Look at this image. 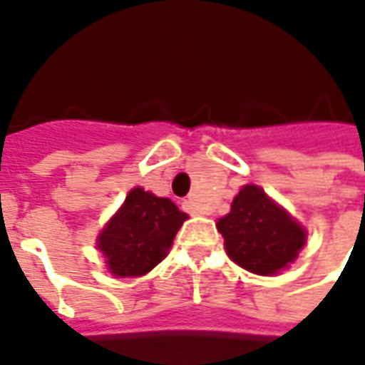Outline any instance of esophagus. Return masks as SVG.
<instances>
[{
    "label": "esophagus",
    "instance_id": "obj_1",
    "mask_svg": "<svg viewBox=\"0 0 365 365\" xmlns=\"http://www.w3.org/2000/svg\"><path fill=\"white\" fill-rule=\"evenodd\" d=\"M183 211L190 215H197V207H195V203L191 199H187V201H183Z\"/></svg>",
    "mask_w": 365,
    "mask_h": 365
}]
</instances>
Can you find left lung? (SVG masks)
Wrapping results in <instances>:
<instances>
[{"label":"left lung","instance_id":"8db88e82","mask_svg":"<svg viewBox=\"0 0 365 365\" xmlns=\"http://www.w3.org/2000/svg\"><path fill=\"white\" fill-rule=\"evenodd\" d=\"M217 227L232 262L252 274H277L305 245V230L258 185H245Z\"/></svg>","mask_w":365,"mask_h":365}]
</instances>
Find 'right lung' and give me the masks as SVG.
Returning a JSON list of instances; mask_svg holds the SVG:
<instances>
[{"label":"right lung","mask_w":365,"mask_h":365,"mask_svg":"<svg viewBox=\"0 0 365 365\" xmlns=\"http://www.w3.org/2000/svg\"><path fill=\"white\" fill-rule=\"evenodd\" d=\"M187 215L166 197L135 187L97 240L113 275L133 277L164 260Z\"/></svg>","instance_id":"right-lung-1"}]
</instances>
